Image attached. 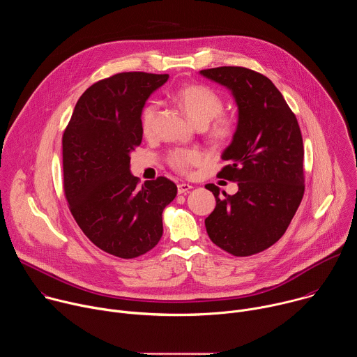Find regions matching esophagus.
I'll use <instances>...</instances> for the list:
<instances>
[{
    "mask_svg": "<svg viewBox=\"0 0 357 357\" xmlns=\"http://www.w3.org/2000/svg\"><path fill=\"white\" fill-rule=\"evenodd\" d=\"M193 186L189 183H178V193H186L192 189Z\"/></svg>",
    "mask_w": 357,
    "mask_h": 357,
    "instance_id": "obj_1",
    "label": "esophagus"
}]
</instances>
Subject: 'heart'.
I'll use <instances>...</instances> for the list:
<instances>
[{"label": "heart", "instance_id": "obj_1", "mask_svg": "<svg viewBox=\"0 0 357 357\" xmlns=\"http://www.w3.org/2000/svg\"><path fill=\"white\" fill-rule=\"evenodd\" d=\"M175 100L197 127H205L213 120L208 131V138L213 145H225L233 138L236 121L231 116L222 114L225 101L211 86L200 83L186 84L175 93ZM158 106L154 101L142 109L141 128L145 135H149L154 130ZM197 161L199 154L193 149H172L168 154V164L181 174L188 172Z\"/></svg>", "mask_w": 357, "mask_h": 357}]
</instances>
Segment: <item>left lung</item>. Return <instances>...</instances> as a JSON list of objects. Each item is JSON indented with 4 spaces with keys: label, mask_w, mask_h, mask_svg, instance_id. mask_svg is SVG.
I'll list each match as a JSON object with an SVG mask.
<instances>
[{
    "label": "left lung",
    "mask_w": 357,
    "mask_h": 357,
    "mask_svg": "<svg viewBox=\"0 0 357 357\" xmlns=\"http://www.w3.org/2000/svg\"><path fill=\"white\" fill-rule=\"evenodd\" d=\"M229 87L238 106V123L222 158L220 176L237 182L234 195L219 196L208 183L216 208L206 218L211 240L236 257H247L277 243L288 229L305 192L303 142L298 120L280 90L264 75L241 66L200 70Z\"/></svg>",
    "instance_id": "left-lung-1"
}]
</instances>
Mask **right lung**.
Segmentation results:
<instances>
[{"instance_id": "obj_1", "label": "right lung", "mask_w": 357, "mask_h": 357, "mask_svg": "<svg viewBox=\"0 0 357 357\" xmlns=\"http://www.w3.org/2000/svg\"><path fill=\"white\" fill-rule=\"evenodd\" d=\"M168 75L123 72L91 84L77 100L62 137L63 192L86 237L112 256L135 259L162 237V212L178 188L165 176L130 172L142 141L141 112Z\"/></svg>"}]
</instances>
